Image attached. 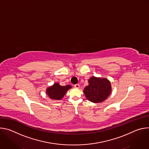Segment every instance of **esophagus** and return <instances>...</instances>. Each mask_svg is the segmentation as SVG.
I'll return each instance as SVG.
<instances>
[{"label":"esophagus","mask_w":149,"mask_h":149,"mask_svg":"<svg viewBox=\"0 0 149 149\" xmlns=\"http://www.w3.org/2000/svg\"><path fill=\"white\" fill-rule=\"evenodd\" d=\"M74 87L76 88H79V87H80V86H79V84H75V86H74Z\"/></svg>","instance_id":"esophagus-1"}]
</instances>
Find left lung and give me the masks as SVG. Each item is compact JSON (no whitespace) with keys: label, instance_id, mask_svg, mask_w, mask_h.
Here are the masks:
<instances>
[{"label":"left lung","instance_id":"obj_1","mask_svg":"<svg viewBox=\"0 0 149 149\" xmlns=\"http://www.w3.org/2000/svg\"><path fill=\"white\" fill-rule=\"evenodd\" d=\"M89 85L84 88V93L86 98L93 102H100L107 99L111 93V84L105 78L91 77Z\"/></svg>","mask_w":149,"mask_h":149}]
</instances>
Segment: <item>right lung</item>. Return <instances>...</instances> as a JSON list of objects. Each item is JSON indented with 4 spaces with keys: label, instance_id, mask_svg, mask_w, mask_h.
<instances>
[{
    "label": "right lung",
    "instance_id": "add662e5",
    "mask_svg": "<svg viewBox=\"0 0 149 149\" xmlns=\"http://www.w3.org/2000/svg\"><path fill=\"white\" fill-rule=\"evenodd\" d=\"M71 88V86H61L59 84L55 83L51 87L48 88L47 93L49 97L54 100H59L64 96L68 90Z\"/></svg>",
    "mask_w": 149,
    "mask_h": 149
}]
</instances>
